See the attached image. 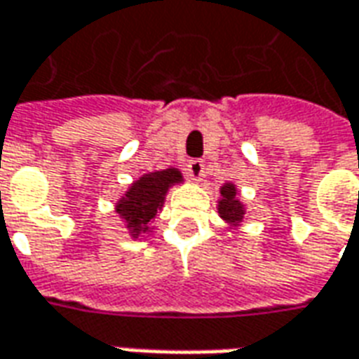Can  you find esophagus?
I'll list each match as a JSON object with an SVG mask.
<instances>
[{
	"label": "esophagus",
	"mask_w": 359,
	"mask_h": 359,
	"mask_svg": "<svg viewBox=\"0 0 359 359\" xmlns=\"http://www.w3.org/2000/svg\"><path fill=\"white\" fill-rule=\"evenodd\" d=\"M203 161H200V159H192L190 163L187 165V172L188 177H190V180H202L203 177Z\"/></svg>",
	"instance_id": "34e87169"
}]
</instances>
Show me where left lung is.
<instances>
[{
	"label": "left lung",
	"mask_w": 359,
	"mask_h": 359,
	"mask_svg": "<svg viewBox=\"0 0 359 359\" xmlns=\"http://www.w3.org/2000/svg\"><path fill=\"white\" fill-rule=\"evenodd\" d=\"M219 217L223 219L229 226H238L244 219V205L238 200V190L233 182H225L221 187V200L217 202Z\"/></svg>",
	"instance_id": "left-lung-1"
}]
</instances>
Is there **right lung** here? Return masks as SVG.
<instances>
[{"label":"right lung","instance_id":"right-lung-1","mask_svg":"<svg viewBox=\"0 0 359 359\" xmlns=\"http://www.w3.org/2000/svg\"><path fill=\"white\" fill-rule=\"evenodd\" d=\"M182 182V175L179 169H163V171L142 175L134 180L126 194L115 205L118 217L125 221L126 229L133 238H138L149 231V223L156 219L157 211L161 210L167 190Z\"/></svg>","mask_w":359,"mask_h":359}]
</instances>
